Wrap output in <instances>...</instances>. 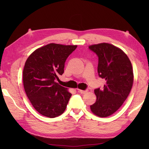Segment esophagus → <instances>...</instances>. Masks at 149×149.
Here are the masks:
<instances>
[{
    "mask_svg": "<svg viewBox=\"0 0 149 149\" xmlns=\"http://www.w3.org/2000/svg\"><path fill=\"white\" fill-rule=\"evenodd\" d=\"M78 90V92H79L80 93H81V94H84V93H86L87 91H88V90Z\"/></svg>",
    "mask_w": 149,
    "mask_h": 149,
    "instance_id": "1",
    "label": "esophagus"
}]
</instances>
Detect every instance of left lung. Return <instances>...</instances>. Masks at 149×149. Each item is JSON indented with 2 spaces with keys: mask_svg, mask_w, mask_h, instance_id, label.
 <instances>
[{
  "mask_svg": "<svg viewBox=\"0 0 149 149\" xmlns=\"http://www.w3.org/2000/svg\"><path fill=\"white\" fill-rule=\"evenodd\" d=\"M88 48L99 58L98 74L106 81L103 88L95 89L97 100L90 108L98 116H109L121 107L130 93L134 77L132 66L127 56L111 44L102 43Z\"/></svg>",
  "mask_w": 149,
  "mask_h": 149,
  "instance_id": "obj_1",
  "label": "left lung"
}]
</instances>
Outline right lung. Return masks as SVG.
Wrapping results in <instances>:
<instances>
[{
	"label": "right lung",
	"mask_w": 149,
	"mask_h": 149,
	"mask_svg": "<svg viewBox=\"0 0 149 149\" xmlns=\"http://www.w3.org/2000/svg\"><path fill=\"white\" fill-rule=\"evenodd\" d=\"M77 45L50 43L27 58L23 70L25 91L38 112L49 118L61 115L72 94L56 83L64 73L65 63Z\"/></svg>",
	"instance_id": "add662e5"
}]
</instances>
